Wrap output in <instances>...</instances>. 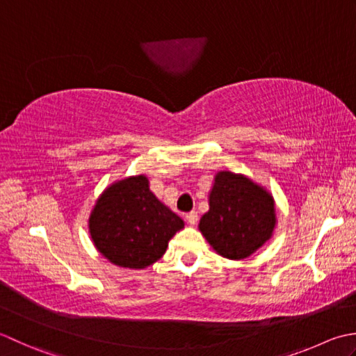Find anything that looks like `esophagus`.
<instances>
[{"label":"esophagus","mask_w":356,"mask_h":356,"mask_svg":"<svg viewBox=\"0 0 356 356\" xmlns=\"http://www.w3.org/2000/svg\"><path fill=\"white\" fill-rule=\"evenodd\" d=\"M186 220H187V222L191 224V226H195V224H197V221H198V213L195 212H188L187 215H186Z\"/></svg>","instance_id":"1"}]
</instances>
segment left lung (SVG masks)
<instances>
[{
	"label": "left lung",
	"mask_w": 356,
	"mask_h": 356,
	"mask_svg": "<svg viewBox=\"0 0 356 356\" xmlns=\"http://www.w3.org/2000/svg\"><path fill=\"white\" fill-rule=\"evenodd\" d=\"M275 224V201L264 187L234 172L216 173L209 212L198 226L216 253L229 259L248 258L269 241Z\"/></svg>",
	"instance_id": "obj_1"
}]
</instances>
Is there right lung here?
Returning a JSON list of instances; mask_svg holds the SVG:
<instances>
[{
	"label": "right lung",
	"instance_id": "add662e5",
	"mask_svg": "<svg viewBox=\"0 0 356 356\" xmlns=\"http://www.w3.org/2000/svg\"><path fill=\"white\" fill-rule=\"evenodd\" d=\"M183 227L184 221L150 192L144 175L108 186L89 218L97 250L112 264L129 269L154 264Z\"/></svg>",
	"mask_w": 356,
	"mask_h": 356
}]
</instances>
